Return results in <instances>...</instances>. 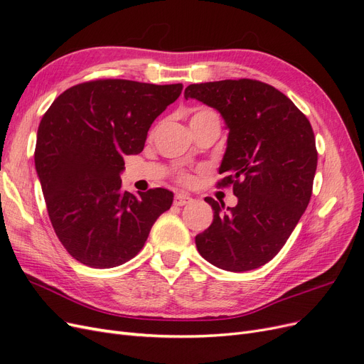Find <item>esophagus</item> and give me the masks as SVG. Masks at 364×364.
Returning <instances> with one entry per match:
<instances>
[{
    "instance_id": "esophagus-1",
    "label": "esophagus",
    "mask_w": 364,
    "mask_h": 364,
    "mask_svg": "<svg viewBox=\"0 0 364 364\" xmlns=\"http://www.w3.org/2000/svg\"><path fill=\"white\" fill-rule=\"evenodd\" d=\"M193 199L188 196V194H183V193H179L174 196V205L176 206H183L186 203H190Z\"/></svg>"
}]
</instances>
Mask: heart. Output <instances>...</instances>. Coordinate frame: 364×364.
<instances>
[{"instance_id": "1", "label": "heart", "mask_w": 364, "mask_h": 364, "mask_svg": "<svg viewBox=\"0 0 364 364\" xmlns=\"http://www.w3.org/2000/svg\"><path fill=\"white\" fill-rule=\"evenodd\" d=\"M220 124L218 117L211 109H196L190 118V126L191 127H202L206 124ZM183 181H188V176H183Z\"/></svg>"}]
</instances>
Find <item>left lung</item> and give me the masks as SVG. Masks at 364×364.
<instances>
[{
	"mask_svg": "<svg viewBox=\"0 0 364 364\" xmlns=\"http://www.w3.org/2000/svg\"><path fill=\"white\" fill-rule=\"evenodd\" d=\"M222 115L226 150L218 167L238 202L225 209L211 197L214 220L196 237L200 255L228 272L269 262L289 240L308 206L317 167L310 121L273 86L258 80H220L185 87Z\"/></svg>",
	"mask_w": 364,
	"mask_h": 364,
	"instance_id": "obj_1",
	"label": "left lung"
}]
</instances>
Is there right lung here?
<instances>
[{
    "label": "right lung",
    "mask_w": 364,
    "mask_h": 364,
    "mask_svg": "<svg viewBox=\"0 0 364 364\" xmlns=\"http://www.w3.org/2000/svg\"><path fill=\"white\" fill-rule=\"evenodd\" d=\"M181 92V83L95 80L70 87L42 117L35 167L43 199L60 243L85 266L111 269L134 258L170 209L171 191L127 193L121 173Z\"/></svg>",
    "instance_id": "add662e5"
}]
</instances>
